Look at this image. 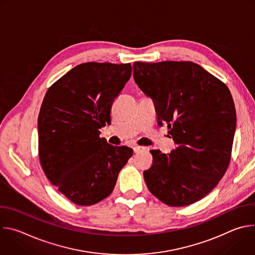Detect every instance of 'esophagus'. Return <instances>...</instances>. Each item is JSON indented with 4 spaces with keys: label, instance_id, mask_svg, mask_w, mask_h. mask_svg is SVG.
<instances>
[{
    "label": "esophagus",
    "instance_id": "esophagus-1",
    "mask_svg": "<svg viewBox=\"0 0 255 255\" xmlns=\"http://www.w3.org/2000/svg\"><path fill=\"white\" fill-rule=\"evenodd\" d=\"M133 149H134V152H135V153H139L140 151L145 150V147H143V146H135Z\"/></svg>",
    "mask_w": 255,
    "mask_h": 255
}]
</instances>
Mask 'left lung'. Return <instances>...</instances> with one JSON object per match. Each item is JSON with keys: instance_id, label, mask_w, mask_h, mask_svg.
Here are the masks:
<instances>
[{"instance_id": "obj_1", "label": "left lung", "mask_w": 255, "mask_h": 255, "mask_svg": "<svg viewBox=\"0 0 255 255\" xmlns=\"http://www.w3.org/2000/svg\"><path fill=\"white\" fill-rule=\"evenodd\" d=\"M134 81L154 104L176 148L151 150L144 170L149 192L165 205L185 207L207 196L231 159L236 111L228 87L192 61L133 63Z\"/></svg>"}]
</instances>
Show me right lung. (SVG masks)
I'll list each match as a JSON object with an SVG mask.
<instances>
[{
    "mask_svg": "<svg viewBox=\"0 0 255 255\" xmlns=\"http://www.w3.org/2000/svg\"><path fill=\"white\" fill-rule=\"evenodd\" d=\"M130 63L77 65L46 92L38 116V155L50 183L70 202L95 205L110 195L133 154L113 146L99 129L131 77Z\"/></svg>",
    "mask_w": 255,
    "mask_h": 255,
    "instance_id": "add662e5",
    "label": "right lung"
}]
</instances>
